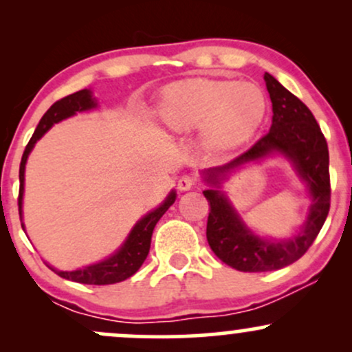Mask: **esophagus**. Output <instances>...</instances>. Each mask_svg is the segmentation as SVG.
<instances>
[{"mask_svg":"<svg viewBox=\"0 0 352 352\" xmlns=\"http://www.w3.org/2000/svg\"><path fill=\"white\" fill-rule=\"evenodd\" d=\"M179 190L180 192H187V190H190L193 187V185H195V179H193V177H188V175H184V177H180L179 179Z\"/></svg>","mask_w":352,"mask_h":352,"instance_id":"1","label":"esophagus"}]
</instances>
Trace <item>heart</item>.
<instances>
[{
	"instance_id": "obj_1",
	"label": "heart",
	"mask_w": 352,
	"mask_h": 352,
	"mask_svg": "<svg viewBox=\"0 0 352 352\" xmlns=\"http://www.w3.org/2000/svg\"><path fill=\"white\" fill-rule=\"evenodd\" d=\"M159 120L170 134L200 131L208 148L232 151L248 142L265 122L268 99L248 80L195 78L172 84L159 102Z\"/></svg>"
}]
</instances>
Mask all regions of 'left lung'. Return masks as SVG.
Masks as SVG:
<instances>
[{"mask_svg":"<svg viewBox=\"0 0 352 352\" xmlns=\"http://www.w3.org/2000/svg\"><path fill=\"white\" fill-rule=\"evenodd\" d=\"M266 89L273 104L270 132L232 162L204 172L210 204L207 240L212 252L238 272H274L294 263L308 252L324 225L329 212V152L324 135L311 111L296 96L283 87L272 74H265ZM273 155L285 156L309 187L311 205L305 225L289 239H263L245 227L221 184L233 170L250 162Z\"/></svg>","mask_w":352,"mask_h":352,"instance_id":"8db88e82","label":"left lung"}]
</instances>
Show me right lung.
I'll use <instances>...</instances> for the list:
<instances>
[{"label":"right lung","instance_id":"right-lung-1","mask_svg":"<svg viewBox=\"0 0 352 352\" xmlns=\"http://www.w3.org/2000/svg\"><path fill=\"white\" fill-rule=\"evenodd\" d=\"M98 107V100L92 96L91 89H82V91L74 92V94L66 96L58 102H54L47 109L46 114L43 116V119L39 120L38 127H36L33 137L28 142L26 148H24L21 165H19V199H18V207H19V218H21V227L24 230L23 223V193H24V170H26V162L28 157H30L31 151L34 148L36 142H38L41 137L46 134L47 131L54 124L60 122V120L72 117L78 112L91 111V109ZM177 193L175 190H172L167 195L162 204L159 205L155 210L148 212L147 215H144L139 221L134 225V228L131 230L127 238L122 245L119 246V250L107 256L106 260L99 261V263L84 266V268L74 270V272H60V270L52 268L51 265H47L56 274H59L60 278H66V280L82 283V285H114V283L124 281L127 278H131L132 274L137 273V270L142 266V263L147 258L148 250H151V240L153 228H155L157 221L162 218V215L170 208V205L175 201Z\"/></svg>","mask_w":352,"mask_h":352}]
</instances>
